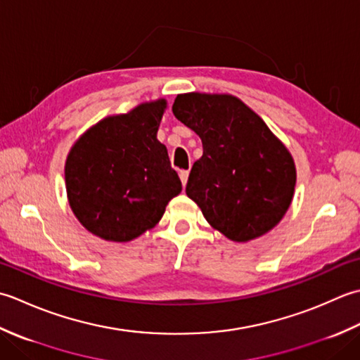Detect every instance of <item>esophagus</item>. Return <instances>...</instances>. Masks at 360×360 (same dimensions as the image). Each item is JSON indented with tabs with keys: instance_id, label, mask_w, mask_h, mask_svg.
<instances>
[{
	"instance_id": "34e87169",
	"label": "esophagus",
	"mask_w": 360,
	"mask_h": 360,
	"mask_svg": "<svg viewBox=\"0 0 360 360\" xmlns=\"http://www.w3.org/2000/svg\"><path fill=\"white\" fill-rule=\"evenodd\" d=\"M180 180H181V185L185 186L186 181H188V177H189V171H180Z\"/></svg>"
}]
</instances>
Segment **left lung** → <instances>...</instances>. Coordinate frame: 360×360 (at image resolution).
Segmentation results:
<instances>
[{"mask_svg": "<svg viewBox=\"0 0 360 360\" xmlns=\"http://www.w3.org/2000/svg\"><path fill=\"white\" fill-rule=\"evenodd\" d=\"M172 112L202 139L186 194L207 222L234 242L269 233L289 210L297 169L288 148L233 94L185 93Z\"/></svg>", "mask_w": 360, "mask_h": 360, "instance_id": "obj_1", "label": "left lung"}]
</instances>
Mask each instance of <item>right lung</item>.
<instances>
[{
  "label": "right lung",
  "mask_w": 360,
  "mask_h": 360,
  "mask_svg": "<svg viewBox=\"0 0 360 360\" xmlns=\"http://www.w3.org/2000/svg\"><path fill=\"white\" fill-rule=\"evenodd\" d=\"M166 107L157 99L107 116L72 144L65 163L68 202L94 236L112 242L141 236L181 193L166 146L157 139Z\"/></svg>",
  "instance_id": "obj_1"
}]
</instances>
